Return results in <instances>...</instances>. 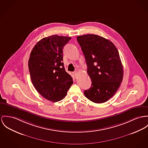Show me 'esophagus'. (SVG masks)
Here are the masks:
<instances>
[{
    "label": "esophagus",
    "instance_id": "34e87169",
    "mask_svg": "<svg viewBox=\"0 0 148 148\" xmlns=\"http://www.w3.org/2000/svg\"><path fill=\"white\" fill-rule=\"evenodd\" d=\"M74 73V75H75V77H77V71H75L73 73Z\"/></svg>",
    "mask_w": 148,
    "mask_h": 148
}]
</instances>
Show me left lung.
Returning <instances> with one entry per match:
<instances>
[{"label":"left lung","mask_w":148,"mask_h":148,"mask_svg":"<svg viewBox=\"0 0 148 148\" xmlns=\"http://www.w3.org/2000/svg\"><path fill=\"white\" fill-rule=\"evenodd\" d=\"M87 65L92 86L84 92L91 101L100 103L112 98L123 77V65L114 44L102 36L86 34L77 36Z\"/></svg>","instance_id":"left-lung-1"}]
</instances>
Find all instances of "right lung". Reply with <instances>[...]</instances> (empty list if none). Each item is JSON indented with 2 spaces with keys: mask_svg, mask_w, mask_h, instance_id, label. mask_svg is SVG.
I'll list each match as a JSON object with an SVG mask.
<instances>
[{
  "mask_svg": "<svg viewBox=\"0 0 148 148\" xmlns=\"http://www.w3.org/2000/svg\"><path fill=\"white\" fill-rule=\"evenodd\" d=\"M71 37L53 35L39 40L33 48L28 66L35 88L43 97L57 102L66 96L73 83L65 71L62 49Z\"/></svg>",
  "mask_w": 148,
  "mask_h": 148,
  "instance_id": "1",
  "label": "right lung"
}]
</instances>
